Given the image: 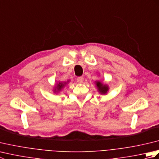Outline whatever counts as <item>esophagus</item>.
I'll use <instances>...</instances> for the list:
<instances>
[{"label":"esophagus","instance_id":"esophagus-1","mask_svg":"<svg viewBox=\"0 0 159 159\" xmlns=\"http://www.w3.org/2000/svg\"><path fill=\"white\" fill-rule=\"evenodd\" d=\"M83 80H84V79H83V76L78 77L76 79V81H77V83H82L83 82Z\"/></svg>","mask_w":159,"mask_h":159}]
</instances>
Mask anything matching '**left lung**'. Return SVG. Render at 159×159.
<instances>
[{
  "mask_svg": "<svg viewBox=\"0 0 159 159\" xmlns=\"http://www.w3.org/2000/svg\"><path fill=\"white\" fill-rule=\"evenodd\" d=\"M96 85L98 88V91L99 93L102 95H105L109 92V86L107 85H104L102 83H101L99 80L96 81Z\"/></svg>",
  "mask_w": 159,
  "mask_h": 159,
  "instance_id": "8db88e82",
  "label": "left lung"
}]
</instances>
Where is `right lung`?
Segmentation results:
<instances>
[{
	"label": "right lung",
	"mask_w": 159,
	"mask_h": 159,
	"mask_svg": "<svg viewBox=\"0 0 159 159\" xmlns=\"http://www.w3.org/2000/svg\"><path fill=\"white\" fill-rule=\"evenodd\" d=\"M69 82H70V80H67V81H66V82H58V83H57L56 86L54 87V89H53V92L55 93H58L59 92H61V89Z\"/></svg>",
	"instance_id": "add662e5"
}]
</instances>
